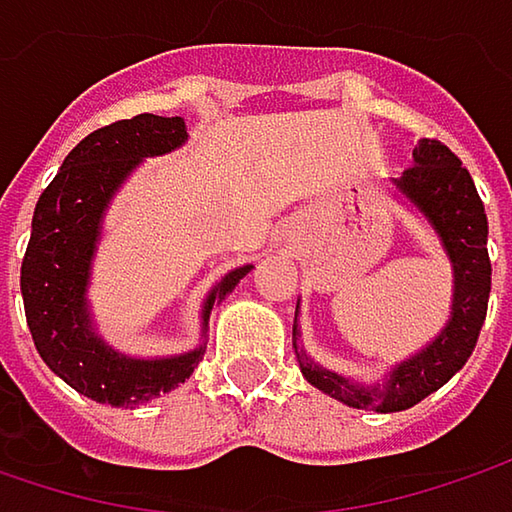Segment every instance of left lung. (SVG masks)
<instances>
[{"label":"left lung","instance_id":"left-lung-1","mask_svg":"<svg viewBox=\"0 0 512 512\" xmlns=\"http://www.w3.org/2000/svg\"><path fill=\"white\" fill-rule=\"evenodd\" d=\"M397 191L429 220L440 246L452 263V313L435 342L394 365L379 385H359L347 376L316 365L304 347L295 345L298 324L292 327V345L301 374L318 391L362 411H406L446 385L472 356L490 301V255H487V214L475 191V182L461 159L435 138H423L414 147V165L394 179Z\"/></svg>","mask_w":512,"mask_h":512}]
</instances>
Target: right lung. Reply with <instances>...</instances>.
<instances>
[{
    "label": "right lung",
    "instance_id": "1",
    "mask_svg": "<svg viewBox=\"0 0 512 512\" xmlns=\"http://www.w3.org/2000/svg\"><path fill=\"white\" fill-rule=\"evenodd\" d=\"M185 138L188 130L182 118L144 112L115 121L83 138L37 199L19 275L28 330L48 368L95 403L133 408L167 394L194 374L205 353L202 345L162 359L118 353L95 333L86 304L92 257L112 196L141 159L170 153L182 147ZM249 272L252 266L231 269L208 292L202 304V333L208 330L214 304Z\"/></svg>",
    "mask_w": 512,
    "mask_h": 512
}]
</instances>
